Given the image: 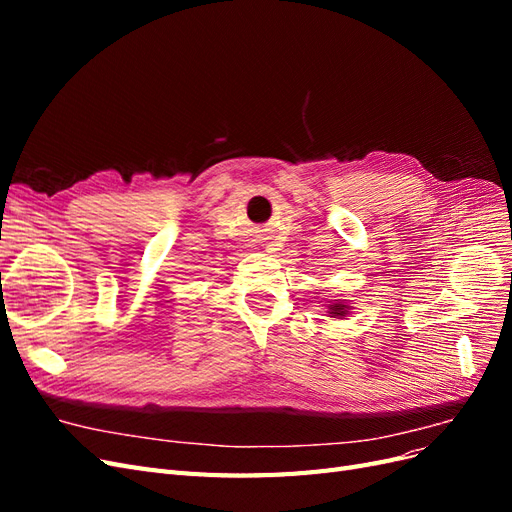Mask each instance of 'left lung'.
Instances as JSON below:
<instances>
[{
    "instance_id": "left-lung-1",
    "label": "left lung",
    "mask_w": 512,
    "mask_h": 512,
    "mask_svg": "<svg viewBox=\"0 0 512 512\" xmlns=\"http://www.w3.org/2000/svg\"><path fill=\"white\" fill-rule=\"evenodd\" d=\"M348 312V307L346 305H342V303H333V305H329V314H333V316H344Z\"/></svg>"
}]
</instances>
